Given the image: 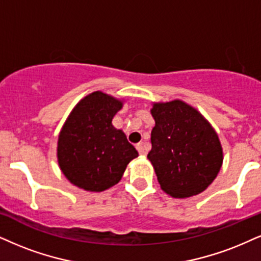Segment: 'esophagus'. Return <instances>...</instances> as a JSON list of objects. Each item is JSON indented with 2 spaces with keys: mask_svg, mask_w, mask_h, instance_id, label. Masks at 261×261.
Wrapping results in <instances>:
<instances>
[{
  "mask_svg": "<svg viewBox=\"0 0 261 261\" xmlns=\"http://www.w3.org/2000/svg\"><path fill=\"white\" fill-rule=\"evenodd\" d=\"M137 150L139 151V153L140 155H143V156H145L146 155V150H145V147H144V145L143 144H137Z\"/></svg>",
  "mask_w": 261,
  "mask_h": 261,
  "instance_id": "obj_1",
  "label": "esophagus"
}]
</instances>
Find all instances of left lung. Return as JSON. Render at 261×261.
I'll return each mask as SVG.
<instances>
[{
  "label": "left lung",
  "instance_id": "obj_1",
  "mask_svg": "<svg viewBox=\"0 0 261 261\" xmlns=\"http://www.w3.org/2000/svg\"><path fill=\"white\" fill-rule=\"evenodd\" d=\"M151 115L155 127L147 159L161 189L175 198L203 192L223 165L217 132L195 108L181 100L155 102Z\"/></svg>",
  "mask_w": 261,
  "mask_h": 261
}]
</instances>
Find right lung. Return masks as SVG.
Masks as SVG:
<instances>
[{
	"mask_svg": "<svg viewBox=\"0 0 261 261\" xmlns=\"http://www.w3.org/2000/svg\"><path fill=\"white\" fill-rule=\"evenodd\" d=\"M123 102L102 92H93L71 111L58 139V163L71 184L100 192L120 181L125 167L138 157L112 118Z\"/></svg>",
	"mask_w": 261,
	"mask_h": 261,
	"instance_id": "obj_1",
	"label": "right lung"
}]
</instances>
